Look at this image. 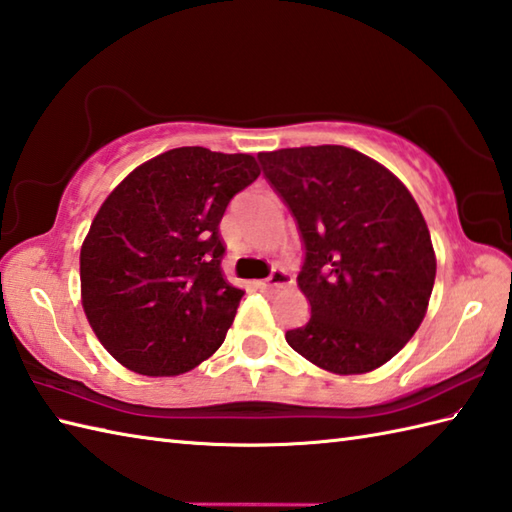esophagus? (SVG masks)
I'll return each instance as SVG.
<instances>
[{"mask_svg":"<svg viewBox=\"0 0 512 512\" xmlns=\"http://www.w3.org/2000/svg\"><path fill=\"white\" fill-rule=\"evenodd\" d=\"M259 288H286L292 286V277L286 273L284 268H275L266 279L257 281Z\"/></svg>","mask_w":512,"mask_h":512,"instance_id":"1","label":"esophagus"}]
</instances>
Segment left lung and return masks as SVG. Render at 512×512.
I'll return each instance as SVG.
<instances>
[{
  "instance_id": "1",
  "label": "left lung",
  "mask_w": 512,
  "mask_h": 512,
  "mask_svg": "<svg viewBox=\"0 0 512 512\" xmlns=\"http://www.w3.org/2000/svg\"><path fill=\"white\" fill-rule=\"evenodd\" d=\"M306 248L297 284L310 321L286 341L332 374H365L407 345L436 281L427 222L405 184L350 147L257 156Z\"/></svg>"
}]
</instances>
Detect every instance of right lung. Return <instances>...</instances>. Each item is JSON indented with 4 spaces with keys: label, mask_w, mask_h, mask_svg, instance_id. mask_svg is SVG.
Instances as JSON below:
<instances>
[{
    "label": "right lung",
    "mask_w": 512,
    "mask_h": 512,
    "mask_svg": "<svg viewBox=\"0 0 512 512\" xmlns=\"http://www.w3.org/2000/svg\"><path fill=\"white\" fill-rule=\"evenodd\" d=\"M259 173L248 154L178 147L107 195L81 246V299L118 363L178 376L224 343L244 290L224 279L220 222Z\"/></svg>",
    "instance_id": "1"
}]
</instances>
